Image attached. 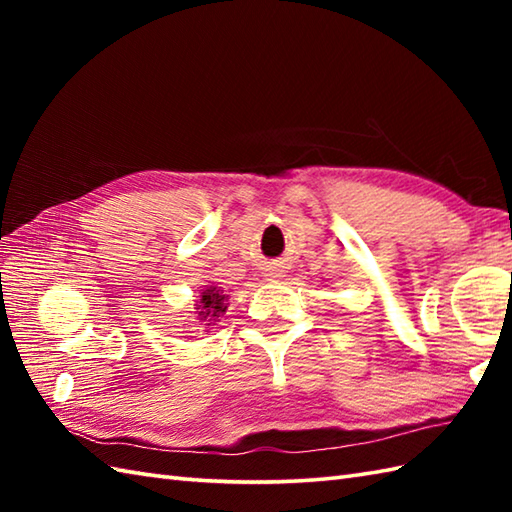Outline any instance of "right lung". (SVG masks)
I'll list each match as a JSON object with an SVG mask.
<instances>
[{"mask_svg":"<svg viewBox=\"0 0 512 512\" xmlns=\"http://www.w3.org/2000/svg\"><path fill=\"white\" fill-rule=\"evenodd\" d=\"M228 295L224 290H220L217 286H204L198 301L193 303L195 310V319L204 325H213L215 321H220V317H224V312L228 308Z\"/></svg>","mask_w":512,"mask_h":512,"instance_id":"1","label":"right lung"}]
</instances>
